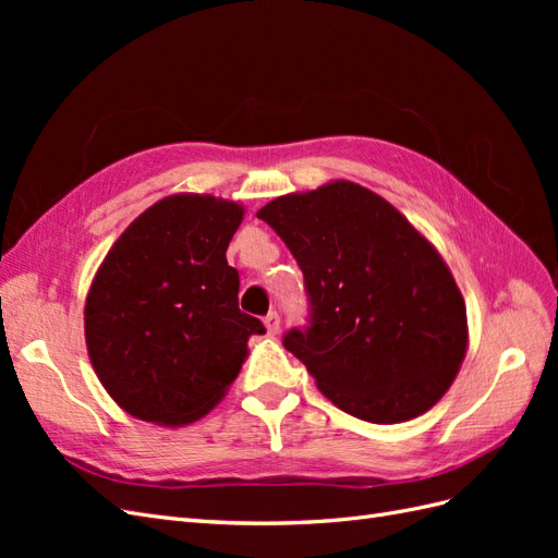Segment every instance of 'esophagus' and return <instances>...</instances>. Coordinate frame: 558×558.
<instances>
[{
    "mask_svg": "<svg viewBox=\"0 0 558 558\" xmlns=\"http://www.w3.org/2000/svg\"><path fill=\"white\" fill-rule=\"evenodd\" d=\"M263 320H265V328L269 335H277L281 330V316L277 312H269Z\"/></svg>",
    "mask_w": 558,
    "mask_h": 558,
    "instance_id": "1",
    "label": "esophagus"
}]
</instances>
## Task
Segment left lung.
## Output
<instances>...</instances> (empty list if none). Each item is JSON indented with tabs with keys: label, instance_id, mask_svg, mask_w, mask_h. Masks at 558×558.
Instances as JSON below:
<instances>
[{
	"label": "left lung",
	"instance_id": "8db88e82",
	"mask_svg": "<svg viewBox=\"0 0 558 558\" xmlns=\"http://www.w3.org/2000/svg\"><path fill=\"white\" fill-rule=\"evenodd\" d=\"M305 277L307 326L283 335L320 393L369 424H400L445 396L468 347L447 265L398 209L359 183L283 195L258 211Z\"/></svg>",
	"mask_w": 558,
	"mask_h": 558
}]
</instances>
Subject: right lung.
<instances>
[{"instance_id": "obj_1", "label": "right lung", "mask_w": 558, "mask_h": 558, "mask_svg": "<svg viewBox=\"0 0 558 558\" xmlns=\"http://www.w3.org/2000/svg\"><path fill=\"white\" fill-rule=\"evenodd\" d=\"M242 207L172 195L134 221L95 275L86 342L95 373L125 412L165 426L207 414L240 375L263 320L240 310L226 251Z\"/></svg>"}]
</instances>
